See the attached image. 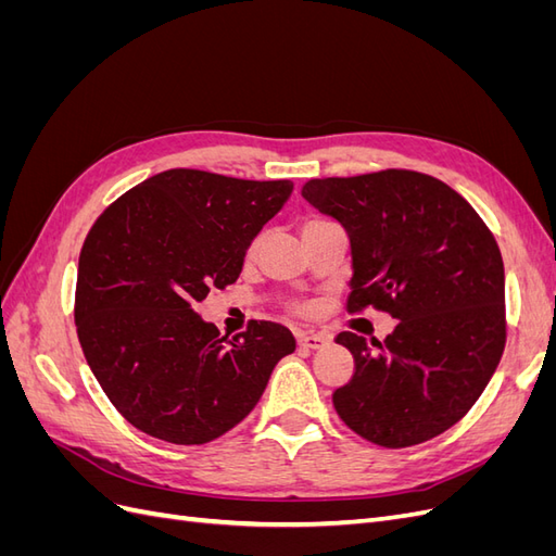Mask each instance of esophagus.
<instances>
[{"label":"esophagus","instance_id":"1","mask_svg":"<svg viewBox=\"0 0 556 556\" xmlns=\"http://www.w3.org/2000/svg\"><path fill=\"white\" fill-rule=\"evenodd\" d=\"M296 343L299 345H304V348H311V350H319V348H325V345H329V336H325V333H296Z\"/></svg>","mask_w":556,"mask_h":556}]
</instances>
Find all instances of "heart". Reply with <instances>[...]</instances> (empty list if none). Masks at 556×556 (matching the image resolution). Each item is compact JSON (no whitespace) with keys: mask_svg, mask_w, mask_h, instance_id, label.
Segmentation results:
<instances>
[{"mask_svg":"<svg viewBox=\"0 0 556 556\" xmlns=\"http://www.w3.org/2000/svg\"><path fill=\"white\" fill-rule=\"evenodd\" d=\"M260 243H262V239L257 237L255 241H252L250 243V248H248V257H252V255H255V252H257V248H260ZM301 311H306V308H301Z\"/></svg>","mask_w":556,"mask_h":556,"instance_id":"heart-1","label":"heart"}]
</instances>
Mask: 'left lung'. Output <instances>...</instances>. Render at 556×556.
Instances as JSON below:
<instances>
[{
  "mask_svg": "<svg viewBox=\"0 0 556 556\" xmlns=\"http://www.w3.org/2000/svg\"><path fill=\"white\" fill-rule=\"evenodd\" d=\"M350 237L348 311L399 319L384 341L341 331L355 357L333 408L362 439L410 447L470 410L506 345V274L494 233L443 180L387 169L301 190Z\"/></svg>",
  "mask_w": 556,
  "mask_h": 556,
  "instance_id": "obj_1",
  "label": "left lung"
}]
</instances>
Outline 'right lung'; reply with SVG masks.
Listing matches in <instances>:
<instances>
[{"mask_svg":"<svg viewBox=\"0 0 556 556\" xmlns=\"http://www.w3.org/2000/svg\"><path fill=\"white\" fill-rule=\"evenodd\" d=\"M292 190V180L169 169L97 217L80 250L74 317L83 355L129 425L201 445L257 406L294 336L252 319L227 339L194 306L237 282L245 250Z\"/></svg>","mask_w":556,"mask_h":556,"instance_id":"1","label":"right lung"}]
</instances>
